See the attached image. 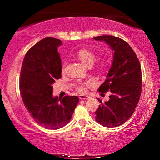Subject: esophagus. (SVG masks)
Wrapping results in <instances>:
<instances>
[{
    "instance_id": "1",
    "label": "esophagus",
    "mask_w": 160,
    "mask_h": 160,
    "mask_svg": "<svg viewBox=\"0 0 160 160\" xmlns=\"http://www.w3.org/2000/svg\"><path fill=\"white\" fill-rule=\"evenodd\" d=\"M89 98V96H88V95H79V98L81 99V100H82V99H88Z\"/></svg>"
}]
</instances>
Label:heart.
I'll use <instances>...</instances> for the list:
<instances>
[{
	"label": "heart",
	"instance_id": "b5f03b06",
	"mask_svg": "<svg viewBox=\"0 0 160 160\" xmlns=\"http://www.w3.org/2000/svg\"><path fill=\"white\" fill-rule=\"evenodd\" d=\"M77 57L78 59L86 67H89L94 64V62L96 60L97 56L95 53L92 51L89 50L87 49H80L77 53ZM106 68V64L103 63L100 65L99 70L101 71H103ZM65 71V65L62 66V71ZM91 84V82H81L79 83L77 86V90L80 92H84L86 90V86H89Z\"/></svg>",
	"mask_w": 160,
	"mask_h": 160
}]
</instances>
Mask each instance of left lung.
I'll return each mask as SVG.
<instances>
[{"label": "left lung", "mask_w": 160, "mask_h": 160, "mask_svg": "<svg viewBox=\"0 0 160 160\" xmlns=\"http://www.w3.org/2000/svg\"><path fill=\"white\" fill-rule=\"evenodd\" d=\"M104 41L113 51L112 65L98 90L111 91L110 100L102 103L95 111V120L104 127H117L123 124L135 111L141 93L142 75L140 62L127 42L111 35L94 38Z\"/></svg>", "instance_id": "8db88e82"}]
</instances>
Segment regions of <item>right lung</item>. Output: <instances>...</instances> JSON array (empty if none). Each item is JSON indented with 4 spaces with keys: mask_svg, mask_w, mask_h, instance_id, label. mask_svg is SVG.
I'll return each mask as SVG.
<instances>
[{
    "mask_svg": "<svg viewBox=\"0 0 160 160\" xmlns=\"http://www.w3.org/2000/svg\"><path fill=\"white\" fill-rule=\"evenodd\" d=\"M60 40L46 38L29 49L24 58L19 89L25 107L37 123L49 129L68 124L79 102L78 96H52V86L62 77Z\"/></svg>",
    "mask_w": 160,
    "mask_h": 160,
    "instance_id": "obj_1",
    "label": "right lung"
}]
</instances>
